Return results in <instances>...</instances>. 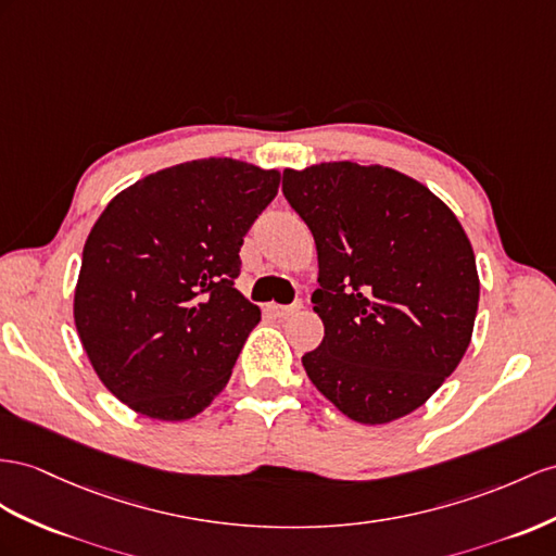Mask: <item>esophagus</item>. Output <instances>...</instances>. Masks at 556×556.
Instances as JSON below:
<instances>
[{
	"label": "esophagus",
	"mask_w": 556,
	"mask_h": 556,
	"mask_svg": "<svg viewBox=\"0 0 556 556\" xmlns=\"http://www.w3.org/2000/svg\"><path fill=\"white\" fill-rule=\"evenodd\" d=\"M298 309H301V303H293V305H277V303H269V305H267V312H269V315H273V317H279V319L293 315V312H298Z\"/></svg>",
	"instance_id": "34e87169"
}]
</instances>
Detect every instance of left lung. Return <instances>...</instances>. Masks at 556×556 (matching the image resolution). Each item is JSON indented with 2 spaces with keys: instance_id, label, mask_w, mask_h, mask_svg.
Returning <instances> with one entry per match:
<instances>
[{
  "instance_id": "8db88e82",
  "label": "left lung",
  "mask_w": 556,
  "mask_h": 556,
  "mask_svg": "<svg viewBox=\"0 0 556 556\" xmlns=\"http://www.w3.org/2000/svg\"><path fill=\"white\" fill-rule=\"evenodd\" d=\"M281 192L319 258L324 340L303 354L309 380L357 422L410 414L472 338L479 275L463 225L422 182L378 164L287 168Z\"/></svg>"
}]
</instances>
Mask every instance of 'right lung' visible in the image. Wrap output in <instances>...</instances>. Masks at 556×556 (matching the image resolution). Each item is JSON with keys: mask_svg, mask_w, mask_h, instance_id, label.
<instances>
[{"mask_svg": "<svg viewBox=\"0 0 556 556\" xmlns=\"http://www.w3.org/2000/svg\"><path fill=\"white\" fill-rule=\"evenodd\" d=\"M279 178L211 156L156 170L105 206L84 244L75 326L119 402L188 420L227 386L261 321L235 289L239 249Z\"/></svg>", "mask_w": 556, "mask_h": 556, "instance_id": "obj_1", "label": "right lung"}]
</instances>
